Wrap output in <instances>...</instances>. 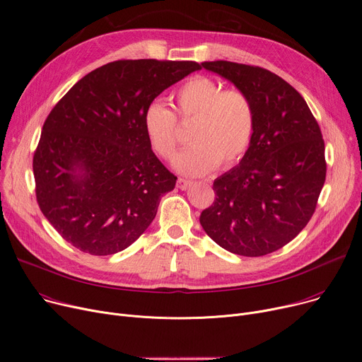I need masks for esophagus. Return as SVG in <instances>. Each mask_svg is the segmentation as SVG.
Segmentation results:
<instances>
[{
  "label": "esophagus",
  "mask_w": 362,
  "mask_h": 362,
  "mask_svg": "<svg viewBox=\"0 0 362 362\" xmlns=\"http://www.w3.org/2000/svg\"><path fill=\"white\" fill-rule=\"evenodd\" d=\"M191 184L193 182H191L189 180H185V178H178V181H177V187L181 189H187Z\"/></svg>",
  "instance_id": "34e87169"
}]
</instances>
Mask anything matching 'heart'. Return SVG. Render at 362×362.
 I'll return each mask as SVG.
<instances>
[{"instance_id":"1","label":"heart","mask_w":362,"mask_h":362,"mask_svg":"<svg viewBox=\"0 0 362 362\" xmlns=\"http://www.w3.org/2000/svg\"><path fill=\"white\" fill-rule=\"evenodd\" d=\"M174 96L181 124H193L188 136L193 146L174 159L177 171L203 177L218 166L237 165L245 156L256 132V106L247 92L223 89L215 78L194 76ZM177 117L159 100L147 105L143 115L146 137L163 159H171L180 144Z\"/></svg>"}]
</instances>
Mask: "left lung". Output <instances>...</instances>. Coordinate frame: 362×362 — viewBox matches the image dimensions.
<instances>
[{"instance_id": "left-lung-1", "label": "left lung", "mask_w": 362, "mask_h": 362, "mask_svg": "<svg viewBox=\"0 0 362 362\" xmlns=\"http://www.w3.org/2000/svg\"><path fill=\"white\" fill-rule=\"evenodd\" d=\"M250 95L256 132L240 165L214 182L216 199L200 215L222 248L260 257L292 241L310 222L326 180L325 140L304 98L266 69L204 61Z\"/></svg>"}]
</instances>
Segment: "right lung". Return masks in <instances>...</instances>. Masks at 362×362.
<instances>
[{"mask_svg":"<svg viewBox=\"0 0 362 362\" xmlns=\"http://www.w3.org/2000/svg\"><path fill=\"white\" fill-rule=\"evenodd\" d=\"M194 61L118 59L80 78L54 106L33 155L36 200L59 235L92 256L132 245L174 189L143 115Z\"/></svg>","mask_w":362,"mask_h":362,"instance_id":"right-lung-1","label":"right lung"}]
</instances>
